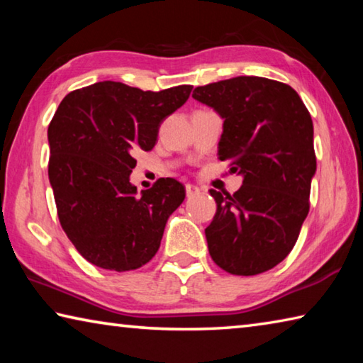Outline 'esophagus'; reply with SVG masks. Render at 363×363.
Segmentation results:
<instances>
[{"label": "esophagus", "mask_w": 363, "mask_h": 363, "mask_svg": "<svg viewBox=\"0 0 363 363\" xmlns=\"http://www.w3.org/2000/svg\"><path fill=\"white\" fill-rule=\"evenodd\" d=\"M186 194H187V196H195V195L200 194V189L196 186H192V184H187Z\"/></svg>", "instance_id": "esophagus-1"}]
</instances>
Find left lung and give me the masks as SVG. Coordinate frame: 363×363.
<instances>
[{"label": "left lung", "instance_id": "obj_1", "mask_svg": "<svg viewBox=\"0 0 363 363\" xmlns=\"http://www.w3.org/2000/svg\"><path fill=\"white\" fill-rule=\"evenodd\" d=\"M194 99L224 118L218 155L243 176L235 194L210 190L213 261L232 275L266 272L290 255L309 213L315 173L314 125L296 91L261 77L199 86Z\"/></svg>", "mask_w": 363, "mask_h": 363}]
</instances>
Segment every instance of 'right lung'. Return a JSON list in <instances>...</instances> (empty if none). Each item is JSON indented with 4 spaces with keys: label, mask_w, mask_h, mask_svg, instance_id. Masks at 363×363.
<instances>
[{
    "label": "right lung",
    "mask_w": 363,
    "mask_h": 363,
    "mask_svg": "<svg viewBox=\"0 0 363 363\" xmlns=\"http://www.w3.org/2000/svg\"><path fill=\"white\" fill-rule=\"evenodd\" d=\"M192 86L143 91L99 82L67 94L48 128V174L59 223L78 253L97 267L126 272L157 255L164 224L186 187L160 177L138 195L130 174L136 150L155 145L158 128Z\"/></svg>",
    "instance_id": "add662e5"
}]
</instances>
